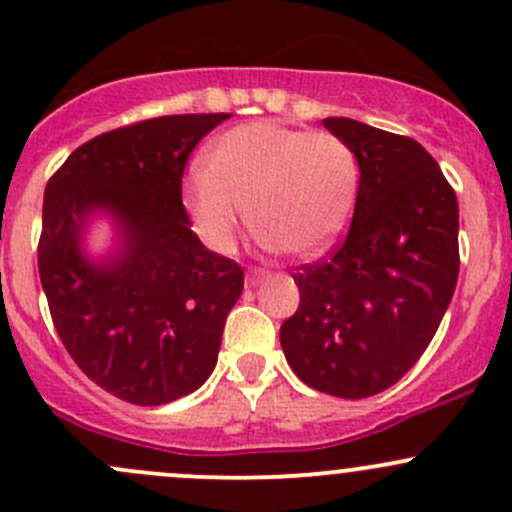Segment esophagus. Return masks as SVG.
<instances>
[{
    "label": "esophagus",
    "mask_w": 512,
    "mask_h": 512,
    "mask_svg": "<svg viewBox=\"0 0 512 512\" xmlns=\"http://www.w3.org/2000/svg\"><path fill=\"white\" fill-rule=\"evenodd\" d=\"M267 274L262 272V270H247V277H245V282L250 284V287H257V284L262 282V279H265Z\"/></svg>",
    "instance_id": "obj_1"
}]
</instances>
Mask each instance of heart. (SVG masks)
Listing matches in <instances>:
<instances>
[{"label": "heart", "mask_w": 512, "mask_h": 512, "mask_svg": "<svg viewBox=\"0 0 512 512\" xmlns=\"http://www.w3.org/2000/svg\"><path fill=\"white\" fill-rule=\"evenodd\" d=\"M355 198L358 161L343 139L265 120L213 139L186 181L188 211L218 252L252 218L267 247L314 255L346 230Z\"/></svg>", "instance_id": "obj_1"}]
</instances>
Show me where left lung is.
I'll return each instance as SVG.
<instances>
[{"instance_id": "left-lung-1", "label": "left lung", "mask_w": 512, "mask_h": 512, "mask_svg": "<svg viewBox=\"0 0 512 512\" xmlns=\"http://www.w3.org/2000/svg\"><path fill=\"white\" fill-rule=\"evenodd\" d=\"M324 127L360 169L346 240L292 274L299 309L279 328L301 383L343 400L395 385L422 358L459 279V203L432 154L348 117Z\"/></svg>"}]
</instances>
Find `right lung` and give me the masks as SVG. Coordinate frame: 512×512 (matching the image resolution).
I'll use <instances>...</instances> for the list:
<instances>
[{"instance_id": "right-lung-1", "label": "right lung", "mask_w": 512, "mask_h": 512, "mask_svg": "<svg viewBox=\"0 0 512 512\" xmlns=\"http://www.w3.org/2000/svg\"><path fill=\"white\" fill-rule=\"evenodd\" d=\"M228 117L112 129L75 149L43 193L39 274L53 326L78 368L132 405H166L206 383L242 294L240 265L198 240L181 201L188 154ZM95 217L116 233L102 256L84 245Z\"/></svg>"}]
</instances>
